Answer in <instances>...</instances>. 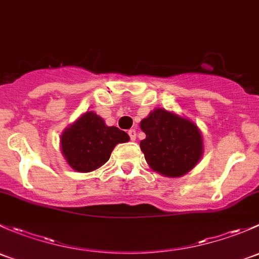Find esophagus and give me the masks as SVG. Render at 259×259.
<instances>
[{"label":"esophagus","instance_id":"esophagus-1","mask_svg":"<svg viewBox=\"0 0 259 259\" xmlns=\"http://www.w3.org/2000/svg\"><path fill=\"white\" fill-rule=\"evenodd\" d=\"M128 136H130L131 141H135L136 140V136H137V132H136V130L135 128L130 130L128 131Z\"/></svg>","mask_w":259,"mask_h":259}]
</instances>
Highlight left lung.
Here are the masks:
<instances>
[{
	"instance_id": "left-lung-1",
	"label": "left lung",
	"mask_w": 259,
	"mask_h": 259,
	"mask_svg": "<svg viewBox=\"0 0 259 259\" xmlns=\"http://www.w3.org/2000/svg\"><path fill=\"white\" fill-rule=\"evenodd\" d=\"M141 130L146 133L141 151L149 166L161 175L180 177L201 158V132L188 119L158 108L141 121Z\"/></svg>"
}]
</instances>
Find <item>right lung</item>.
<instances>
[{"label": "right lung", "mask_w": 259, "mask_h": 259, "mask_svg": "<svg viewBox=\"0 0 259 259\" xmlns=\"http://www.w3.org/2000/svg\"><path fill=\"white\" fill-rule=\"evenodd\" d=\"M124 131L108 127L93 112H87L63 132L61 147L68 164L78 172L100 168L110 159L117 143L128 142Z\"/></svg>", "instance_id": "add662e5"}]
</instances>
